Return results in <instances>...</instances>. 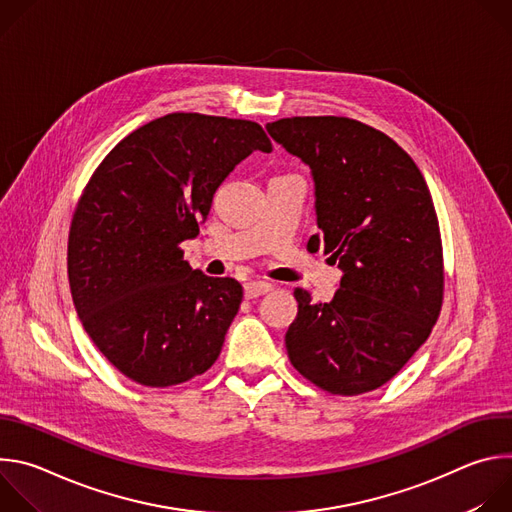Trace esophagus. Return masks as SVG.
I'll use <instances>...</instances> for the list:
<instances>
[{
  "label": "esophagus",
  "mask_w": 512,
  "mask_h": 512,
  "mask_svg": "<svg viewBox=\"0 0 512 512\" xmlns=\"http://www.w3.org/2000/svg\"><path fill=\"white\" fill-rule=\"evenodd\" d=\"M271 291V283H265V281H251V283H245V298L247 300H255L259 296H265Z\"/></svg>",
  "instance_id": "1"
}]
</instances>
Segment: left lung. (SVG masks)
Returning a JSON list of instances; mask_svg holds the SVG:
<instances>
[{
    "instance_id": "1",
    "label": "left lung",
    "mask_w": 512,
    "mask_h": 512,
    "mask_svg": "<svg viewBox=\"0 0 512 512\" xmlns=\"http://www.w3.org/2000/svg\"><path fill=\"white\" fill-rule=\"evenodd\" d=\"M269 135L312 168L320 235L310 251L344 271L332 302L298 287L285 334L294 369L332 395L389 383L429 338L444 302V251L429 188L411 156L350 117H287Z\"/></svg>"
}]
</instances>
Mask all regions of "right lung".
<instances>
[{
	"label": "right lung",
	"mask_w": 512,
	"mask_h": 512,
	"mask_svg": "<svg viewBox=\"0 0 512 512\" xmlns=\"http://www.w3.org/2000/svg\"><path fill=\"white\" fill-rule=\"evenodd\" d=\"M255 150H273L255 121L168 113L123 137L87 182L68 233L70 294L95 346L127 379L180 385L221 354L243 287L192 269L180 245Z\"/></svg>",
	"instance_id": "add662e5"
}]
</instances>
